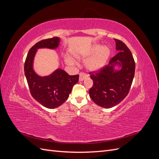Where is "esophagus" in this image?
Returning a JSON list of instances; mask_svg holds the SVG:
<instances>
[{
	"instance_id": "34e87169",
	"label": "esophagus",
	"mask_w": 159,
	"mask_h": 159,
	"mask_svg": "<svg viewBox=\"0 0 159 159\" xmlns=\"http://www.w3.org/2000/svg\"><path fill=\"white\" fill-rule=\"evenodd\" d=\"M88 78V75L85 74L84 73H80V78H79V81H84L85 79H86Z\"/></svg>"
}]
</instances>
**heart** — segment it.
<instances>
[{
  "label": "heart",
  "instance_id": "1",
  "mask_svg": "<svg viewBox=\"0 0 159 159\" xmlns=\"http://www.w3.org/2000/svg\"><path fill=\"white\" fill-rule=\"evenodd\" d=\"M110 55L111 50L108 47H103L99 44H95L91 46L83 58L88 59L93 56L88 61L86 67L91 71H98L102 70L107 65ZM66 62L68 64H74V61L70 59H67Z\"/></svg>",
  "mask_w": 159,
  "mask_h": 159
}]
</instances>
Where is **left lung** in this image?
<instances>
[{
	"mask_svg": "<svg viewBox=\"0 0 159 159\" xmlns=\"http://www.w3.org/2000/svg\"><path fill=\"white\" fill-rule=\"evenodd\" d=\"M119 52L107 66L91 74L93 87L89 91L95 103L104 108H111L125 98L133 82L135 63L131 51L124 43L115 39Z\"/></svg>",
	"mask_w": 159,
	"mask_h": 159,
	"instance_id": "obj_1",
	"label": "left lung"
}]
</instances>
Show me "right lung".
I'll list each match as a JSON object with an SVG mask.
<instances>
[{
  "label": "right lung",
  "instance_id": "obj_1",
  "mask_svg": "<svg viewBox=\"0 0 159 159\" xmlns=\"http://www.w3.org/2000/svg\"><path fill=\"white\" fill-rule=\"evenodd\" d=\"M60 43L58 37L37 42L28 52L25 64V74L32 96L48 109H54L63 104L68 99L73 86L79 81V75H70L60 68L47 76L38 75L34 70V60L38 49L54 50Z\"/></svg>",
  "mask_w": 159,
  "mask_h": 159
}]
</instances>
